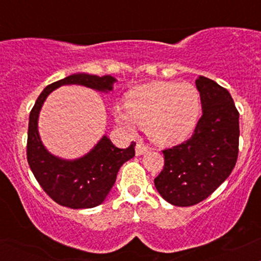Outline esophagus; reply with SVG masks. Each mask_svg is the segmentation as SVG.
<instances>
[{"label":"esophagus","instance_id":"obj_1","mask_svg":"<svg viewBox=\"0 0 261 261\" xmlns=\"http://www.w3.org/2000/svg\"><path fill=\"white\" fill-rule=\"evenodd\" d=\"M148 151V147L142 142H137L136 145V155H142Z\"/></svg>","mask_w":261,"mask_h":261}]
</instances>
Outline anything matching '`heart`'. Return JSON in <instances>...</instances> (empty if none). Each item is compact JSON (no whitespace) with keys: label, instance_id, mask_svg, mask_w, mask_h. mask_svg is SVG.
<instances>
[{"label":"heart","instance_id":"b5f03b06","mask_svg":"<svg viewBox=\"0 0 261 261\" xmlns=\"http://www.w3.org/2000/svg\"><path fill=\"white\" fill-rule=\"evenodd\" d=\"M127 112L115 109V120L133 131L135 122L147 126L160 145L181 142L193 133L200 113V94L190 83L151 82L135 87L125 98Z\"/></svg>","mask_w":261,"mask_h":261}]
</instances>
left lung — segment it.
Segmentation results:
<instances>
[{"mask_svg": "<svg viewBox=\"0 0 261 261\" xmlns=\"http://www.w3.org/2000/svg\"><path fill=\"white\" fill-rule=\"evenodd\" d=\"M202 115L193 136L164 149V167L154 187L174 206H193L228 178L238 158L239 113L226 88L199 76Z\"/></svg>", "mask_w": 261, "mask_h": 261, "instance_id": "8db88e82", "label": "left lung"}]
</instances>
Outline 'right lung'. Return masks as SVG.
Segmentation results:
<instances>
[{
  "instance_id": "right-lung-1",
  "label": "right lung",
  "mask_w": 261,
  "mask_h": 261,
  "mask_svg": "<svg viewBox=\"0 0 261 261\" xmlns=\"http://www.w3.org/2000/svg\"><path fill=\"white\" fill-rule=\"evenodd\" d=\"M116 82L110 74L95 76L73 73L46 86L29 115L27 158L40 187L55 202L70 208H92L100 205L112 190L119 169L135 155L131 142L127 148H118L104 135L88 153L76 160H64L50 153L43 145L38 130L39 114L47 95L66 85H80L94 91L109 93Z\"/></svg>"
}]
</instances>
